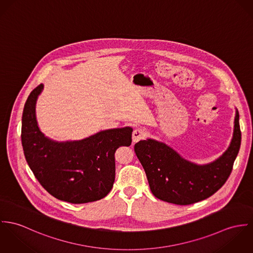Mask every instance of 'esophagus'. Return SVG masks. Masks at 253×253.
Here are the masks:
<instances>
[{
  "instance_id": "obj_1",
  "label": "esophagus",
  "mask_w": 253,
  "mask_h": 253,
  "mask_svg": "<svg viewBox=\"0 0 253 253\" xmlns=\"http://www.w3.org/2000/svg\"><path fill=\"white\" fill-rule=\"evenodd\" d=\"M146 136V132L144 129H141V128H137L134 130L133 132V135H132V140L134 142H137L139 140L143 139L144 137Z\"/></svg>"
}]
</instances>
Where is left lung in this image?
Wrapping results in <instances>:
<instances>
[{
	"instance_id": "1",
	"label": "left lung",
	"mask_w": 253,
	"mask_h": 253,
	"mask_svg": "<svg viewBox=\"0 0 253 253\" xmlns=\"http://www.w3.org/2000/svg\"><path fill=\"white\" fill-rule=\"evenodd\" d=\"M236 109L233 137L228 148L215 160L197 164L183 158L163 141L146 139L135 144L150 190L156 198L175 205L205 200L222 187L239 153L242 134Z\"/></svg>"
}]
</instances>
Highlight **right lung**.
<instances>
[{"instance_id":"right-lung-1","label":"right lung","mask_w":253,"mask_h":253,"mask_svg":"<svg viewBox=\"0 0 253 253\" xmlns=\"http://www.w3.org/2000/svg\"><path fill=\"white\" fill-rule=\"evenodd\" d=\"M43 84L35 88L22 114L21 140L29 167L52 196L72 204L107 196L115 178L114 153L132 142V127L100 131L79 140L58 141L40 129L36 104Z\"/></svg>"}]
</instances>
